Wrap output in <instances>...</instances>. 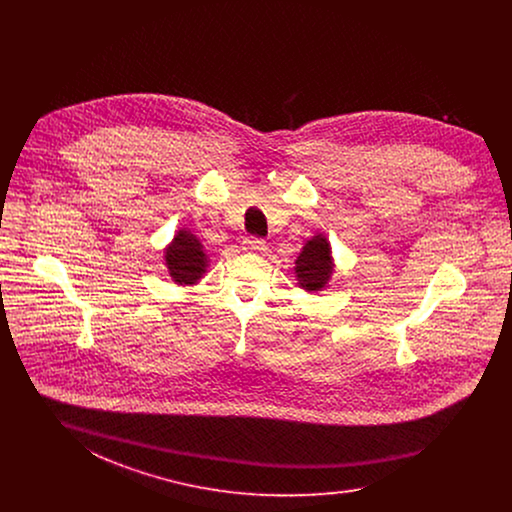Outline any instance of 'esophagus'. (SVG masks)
Listing matches in <instances>:
<instances>
[{
    "label": "esophagus",
    "instance_id": "obj_1",
    "mask_svg": "<svg viewBox=\"0 0 512 512\" xmlns=\"http://www.w3.org/2000/svg\"><path fill=\"white\" fill-rule=\"evenodd\" d=\"M244 249H247V251H265L267 242L261 240V238H247V240H244Z\"/></svg>",
    "mask_w": 512,
    "mask_h": 512
}]
</instances>
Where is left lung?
Instances as JSON below:
<instances>
[{"label": "left lung", "instance_id": "obj_1", "mask_svg": "<svg viewBox=\"0 0 512 512\" xmlns=\"http://www.w3.org/2000/svg\"><path fill=\"white\" fill-rule=\"evenodd\" d=\"M332 251L328 240L317 234L311 238L295 261V274L299 286L307 292H320L332 274Z\"/></svg>", "mask_w": 512, "mask_h": 512}]
</instances>
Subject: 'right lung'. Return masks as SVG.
<instances>
[{
	"instance_id": "add662e5",
	"label": "right lung",
	"mask_w": 512,
	"mask_h": 512,
	"mask_svg": "<svg viewBox=\"0 0 512 512\" xmlns=\"http://www.w3.org/2000/svg\"><path fill=\"white\" fill-rule=\"evenodd\" d=\"M165 261L176 284H195L207 268V255L203 245L190 230H178L172 244L167 247Z\"/></svg>"
}]
</instances>
